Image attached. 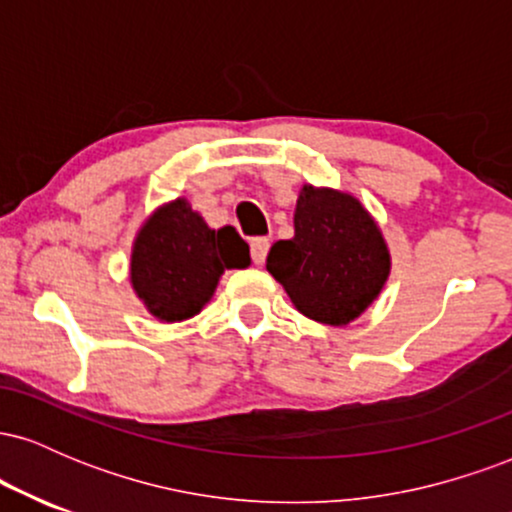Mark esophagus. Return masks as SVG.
I'll return each instance as SVG.
<instances>
[{"mask_svg": "<svg viewBox=\"0 0 512 512\" xmlns=\"http://www.w3.org/2000/svg\"><path fill=\"white\" fill-rule=\"evenodd\" d=\"M267 252H269V240L267 238H252V243H250L252 262L264 264V260H267Z\"/></svg>", "mask_w": 512, "mask_h": 512, "instance_id": "34e87169", "label": "esophagus"}]
</instances>
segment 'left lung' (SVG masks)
Returning <instances> with one entry per match:
<instances>
[{"label": "left lung", "instance_id": "obj_1", "mask_svg": "<svg viewBox=\"0 0 512 512\" xmlns=\"http://www.w3.org/2000/svg\"><path fill=\"white\" fill-rule=\"evenodd\" d=\"M392 257L378 221L351 192L303 185L293 209V238L276 240L267 272L298 313L346 327L378 301Z\"/></svg>", "mask_w": 512, "mask_h": 512}]
</instances>
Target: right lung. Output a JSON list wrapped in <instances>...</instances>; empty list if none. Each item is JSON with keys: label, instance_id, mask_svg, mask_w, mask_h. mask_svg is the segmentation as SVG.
Returning a JSON list of instances; mask_svg holds the SVG:
<instances>
[{"label": "right lung", "instance_id": "1", "mask_svg": "<svg viewBox=\"0 0 512 512\" xmlns=\"http://www.w3.org/2000/svg\"><path fill=\"white\" fill-rule=\"evenodd\" d=\"M250 267V248L233 226L209 228L187 197L151 211L132 240L129 284L158 322L202 313L226 269Z\"/></svg>", "mask_w": 512, "mask_h": 512}]
</instances>
